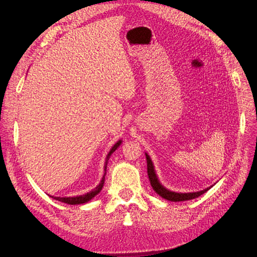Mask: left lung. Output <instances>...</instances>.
Instances as JSON below:
<instances>
[{"label":"left lung","instance_id":"left-lung-1","mask_svg":"<svg viewBox=\"0 0 257 257\" xmlns=\"http://www.w3.org/2000/svg\"><path fill=\"white\" fill-rule=\"evenodd\" d=\"M146 159H147V170H148V176H149V180L151 183L152 189L154 190V192H157L161 197H163L166 200H170V201H184V200H190V199H194L200 195H203L204 193H206L210 188L212 186H209V188L199 191V192H193V193H177V192H173L169 191L168 189H166L164 185H162V183L160 182L159 178L155 174V169H154V165L150 159L148 153H146Z\"/></svg>","mask_w":257,"mask_h":257}]
</instances>
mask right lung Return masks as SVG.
<instances>
[{"label": "right lung", "instance_id": "1", "mask_svg": "<svg viewBox=\"0 0 257 257\" xmlns=\"http://www.w3.org/2000/svg\"><path fill=\"white\" fill-rule=\"evenodd\" d=\"M121 144H122V141L116 142V143L113 145V147L110 149V151L108 152L107 157H106V160H105V165H104V172H105V173H104V175H103L102 180H100V182L97 184L96 188H94L92 191L83 194V195H79V196H73V197H56V196H50V197H52L53 199H56V200L61 201V203H65V204H68V205L85 204V203H88V201H90L92 198H94V197L97 195V194H98L100 191H102L103 186H104L108 160H109V158L111 157V154H112L116 149H118V147H119Z\"/></svg>", "mask_w": 257, "mask_h": 257}]
</instances>
